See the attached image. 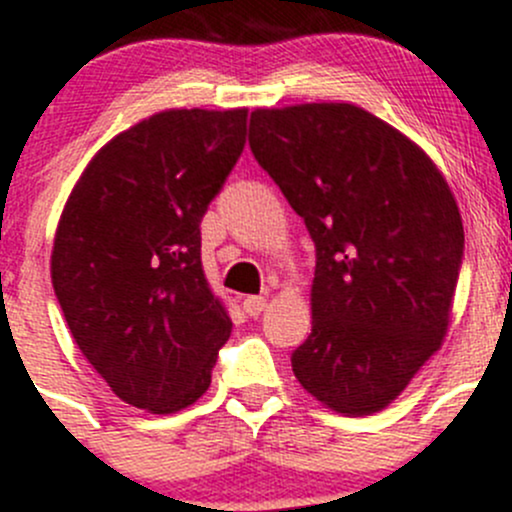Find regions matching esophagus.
<instances>
[{
  "label": "esophagus",
  "mask_w": 512,
  "mask_h": 512,
  "mask_svg": "<svg viewBox=\"0 0 512 512\" xmlns=\"http://www.w3.org/2000/svg\"><path fill=\"white\" fill-rule=\"evenodd\" d=\"M242 307H245L247 315L257 317V315H260V312L267 307V300H265V297H262V295H250V297H245V302H242Z\"/></svg>",
  "instance_id": "esophagus-1"
}]
</instances>
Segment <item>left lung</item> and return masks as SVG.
I'll return each instance as SVG.
<instances>
[{
    "label": "left lung",
    "instance_id": "obj_1",
    "mask_svg": "<svg viewBox=\"0 0 512 512\" xmlns=\"http://www.w3.org/2000/svg\"><path fill=\"white\" fill-rule=\"evenodd\" d=\"M250 147L317 250L302 388L347 418L380 413L440 350L463 217L428 152L350 102L260 107Z\"/></svg>",
    "mask_w": 512,
    "mask_h": 512
}]
</instances>
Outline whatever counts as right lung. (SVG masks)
<instances>
[{"instance_id": "obj_1", "label": "right lung", "mask_w": 512, "mask_h": 512, "mask_svg": "<svg viewBox=\"0 0 512 512\" xmlns=\"http://www.w3.org/2000/svg\"><path fill=\"white\" fill-rule=\"evenodd\" d=\"M247 109H165L119 132L64 202L52 285L89 365L127 405L190 408L232 332L200 222L242 155Z\"/></svg>"}]
</instances>
